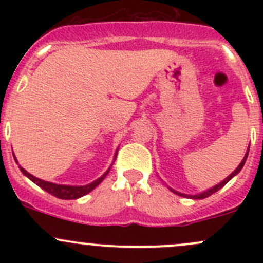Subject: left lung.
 <instances>
[{
  "instance_id": "obj_1",
  "label": "left lung",
  "mask_w": 263,
  "mask_h": 263,
  "mask_svg": "<svg viewBox=\"0 0 263 263\" xmlns=\"http://www.w3.org/2000/svg\"><path fill=\"white\" fill-rule=\"evenodd\" d=\"M248 153H249V146H248V150H247V153H246L245 158H243V160L240 161V164H239V165L237 166V169H235V171L233 172V173L230 174V176H228L227 178L224 179V181H221V182H220V183H217V184H216V185H214L213 188H209V190L203 191V192H201V193H197V195H187V193H181V192H178V191L173 190V188H171V187H168V188H169V190L172 191V192H173V193H176V195H178V196H182V197L192 198V200H202V198H206V197H209V196H211V195H213V193L217 192V191H219L220 188H222V187H224V185L227 184V183L229 182L230 179L233 178V177H235V176H237L238 173H239L240 171H242V168H243V166H245V164H246V160H247V158H248Z\"/></svg>"
}]
</instances>
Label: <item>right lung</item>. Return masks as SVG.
Masks as SVG:
<instances>
[{"mask_svg": "<svg viewBox=\"0 0 263 263\" xmlns=\"http://www.w3.org/2000/svg\"><path fill=\"white\" fill-rule=\"evenodd\" d=\"M14 154V153H12ZM117 154H118V148L116 150V154H115V158H113V163H115L116 158H117ZM14 159L15 161L17 163L16 158H15L14 155ZM113 163L110 164V166L108 168V171L105 172L104 174H103L102 177H99L98 179H95L94 182L89 183V184H85V185H68V184H57V183H52V182H47V181H43V179H39L36 178V177L31 176L30 173H28V172L25 171V169L23 168V166L18 165V168H20L21 173L24 174L25 177H28L29 179H30L31 182L35 183L36 185H39V187L42 188V190L47 191V192L50 193V195H53L54 197L57 198H61V200H76V198H80L82 196L87 195L89 192H91L92 190H94L95 187H97L99 183L103 182V179L107 177V174L109 173L110 168H112ZM18 164V163H17Z\"/></svg>", "mask_w": 263, "mask_h": 263, "instance_id": "1", "label": "right lung"}]
</instances>
